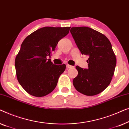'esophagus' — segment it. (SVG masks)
<instances>
[{
  "instance_id": "34e87169",
  "label": "esophagus",
  "mask_w": 129,
  "mask_h": 129,
  "mask_svg": "<svg viewBox=\"0 0 129 129\" xmlns=\"http://www.w3.org/2000/svg\"><path fill=\"white\" fill-rule=\"evenodd\" d=\"M67 67L68 68H74L73 66H72V65H68V64L67 65Z\"/></svg>"
}]
</instances>
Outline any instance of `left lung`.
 <instances>
[{
    "instance_id": "8db88e82",
    "label": "left lung",
    "mask_w": 129,
    "mask_h": 129,
    "mask_svg": "<svg viewBox=\"0 0 129 129\" xmlns=\"http://www.w3.org/2000/svg\"><path fill=\"white\" fill-rule=\"evenodd\" d=\"M82 54L89 56L88 68L76 66L78 75L73 79L75 88L86 96L103 91L110 84L116 65V58L110 41L105 35L88 27L70 30Z\"/></svg>"
}]
</instances>
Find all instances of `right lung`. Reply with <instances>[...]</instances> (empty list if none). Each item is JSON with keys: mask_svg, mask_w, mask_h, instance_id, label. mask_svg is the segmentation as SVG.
<instances>
[{"mask_svg": "<svg viewBox=\"0 0 129 129\" xmlns=\"http://www.w3.org/2000/svg\"><path fill=\"white\" fill-rule=\"evenodd\" d=\"M70 28L44 27L24 40L16 55L15 68L18 81L30 95L44 96L57 86L66 65H55L47 58L58 42L69 33Z\"/></svg>", "mask_w": 129, "mask_h": 129, "instance_id": "1", "label": "right lung"}]
</instances>
